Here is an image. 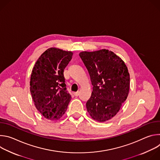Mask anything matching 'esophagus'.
<instances>
[{
  "label": "esophagus",
  "mask_w": 160,
  "mask_h": 160,
  "mask_svg": "<svg viewBox=\"0 0 160 160\" xmlns=\"http://www.w3.org/2000/svg\"><path fill=\"white\" fill-rule=\"evenodd\" d=\"M79 94H80V92H78H78H74V95H75V96H79Z\"/></svg>",
  "instance_id": "obj_1"
}]
</instances>
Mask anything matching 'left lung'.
<instances>
[{
    "mask_svg": "<svg viewBox=\"0 0 160 160\" xmlns=\"http://www.w3.org/2000/svg\"><path fill=\"white\" fill-rule=\"evenodd\" d=\"M79 56L93 85L87 109L94 120L108 121L116 115L127 98L130 87L128 68L121 58L106 49L84 51Z\"/></svg>",
    "mask_w": 160,
    "mask_h": 160,
    "instance_id": "obj_1",
    "label": "left lung"
}]
</instances>
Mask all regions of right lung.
I'll return each mask as SVG.
<instances>
[{
  "label": "right lung",
  "mask_w": 160,
  "mask_h": 160,
  "mask_svg": "<svg viewBox=\"0 0 160 160\" xmlns=\"http://www.w3.org/2000/svg\"><path fill=\"white\" fill-rule=\"evenodd\" d=\"M72 56L70 51L50 48L33 68L30 92L36 108L45 118L58 120L68 108L72 96L66 87L64 70Z\"/></svg>",
  "instance_id": "obj_1"
}]
</instances>
